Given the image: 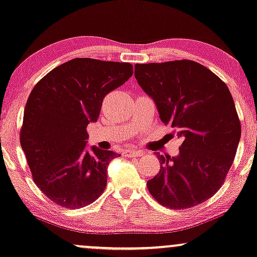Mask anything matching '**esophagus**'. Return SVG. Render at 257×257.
<instances>
[{"mask_svg": "<svg viewBox=\"0 0 257 257\" xmlns=\"http://www.w3.org/2000/svg\"><path fill=\"white\" fill-rule=\"evenodd\" d=\"M124 155L127 157H140V156H142V155H143V151L130 149V150H125L124 151Z\"/></svg>", "mask_w": 257, "mask_h": 257, "instance_id": "1", "label": "esophagus"}]
</instances>
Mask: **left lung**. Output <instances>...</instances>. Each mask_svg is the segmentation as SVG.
I'll use <instances>...</instances> for the list:
<instances>
[{
	"mask_svg": "<svg viewBox=\"0 0 257 257\" xmlns=\"http://www.w3.org/2000/svg\"><path fill=\"white\" fill-rule=\"evenodd\" d=\"M139 85L164 124L183 140L177 157L156 153L161 169L147 186L171 209L191 208L218 192L234 162L241 123L227 85L193 60L136 64Z\"/></svg>",
	"mask_w": 257,
	"mask_h": 257,
	"instance_id": "obj_1",
	"label": "left lung"
}]
</instances>
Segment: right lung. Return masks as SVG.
<instances>
[{
  "mask_svg": "<svg viewBox=\"0 0 257 257\" xmlns=\"http://www.w3.org/2000/svg\"><path fill=\"white\" fill-rule=\"evenodd\" d=\"M129 63L74 58L50 71L28 97L21 147L38 189L66 208L92 204L106 189L107 166L118 154L86 151L89 122L108 93L133 75Z\"/></svg>",
  "mask_w": 257,
  "mask_h": 257,
  "instance_id": "1",
  "label": "right lung"
}]
</instances>
